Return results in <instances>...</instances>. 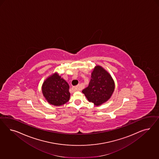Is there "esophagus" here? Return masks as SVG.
Listing matches in <instances>:
<instances>
[{"instance_id":"obj_1","label":"esophagus","mask_w":159,"mask_h":159,"mask_svg":"<svg viewBox=\"0 0 159 159\" xmlns=\"http://www.w3.org/2000/svg\"><path fill=\"white\" fill-rule=\"evenodd\" d=\"M73 89L74 90V91H79L80 90V89L79 86L73 87Z\"/></svg>"}]
</instances>
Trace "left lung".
Returning a JSON list of instances; mask_svg holds the SVG:
<instances>
[{
	"label": "left lung",
	"mask_w": 159,
	"mask_h": 159,
	"mask_svg": "<svg viewBox=\"0 0 159 159\" xmlns=\"http://www.w3.org/2000/svg\"><path fill=\"white\" fill-rule=\"evenodd\" d=\"M89 86L82 93L89 102L100 106L108 101L115 90V83L111 75L100 65H96L92 73Z\"/></svg>",
	"instance_id": "left-lung-1"
}]
</instances>
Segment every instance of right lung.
Instances as JSON below:
<instances>
[{
  "label": "right lung",
  "instance_id": "1",
  "mask_svg": "<svg viewBox=\"0 0 159 159\" xmlns=\"http://www.w3.org/2000/svg\"><path fill=\"white\" fill-rule=\"evenodd\" d=\"M69 86L57 72L48 76L42 85V93L45 100L55 106H61L69 100Z\"/></svg>",
  "mask_w": 159,
  "mask_h": 159
}]
</instances>
